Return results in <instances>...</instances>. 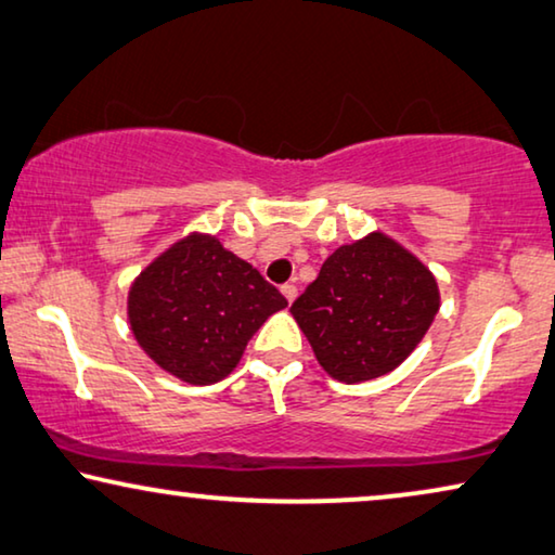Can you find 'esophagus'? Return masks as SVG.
<instances>
[{"instance_id":"1","label":"esophagus","mask_w":555,"mask_h":555,"mask_svg":"<svg viewBox=\"0 0 555 555\" xmlns=\"http://www.w3.org/2000/svg\"><path fill=\"white\" fill-rule=\"evenodd\" d=\"M280 293L285 295V300H287V302H293L295 297H297V287H295V285H291V283H287V285L280 287Z\"/></svg>"}]
</instances>
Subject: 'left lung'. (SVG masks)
Masks as SVG:
<instances>
[{
	"label": "left lung",
	"mask_w": 555,
	"mask_h": 555,
	"mask_svg": "<svg viewBox=\"0 0 555 555\" xmlns=\"http://www.w3.org/2000/svg\"><path fill=\"white\" fill-rule=\"evenodd\" d=\"M438 310L436 275L380 230L337 247L291 308L320 367L348 385L396 371Z\"/></svg>",
	"instance_id": "left-lung-1"
}]
</instances>
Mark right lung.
Segmentation results:
<instances>
[{"instance_id": "obj_1", "label": "right lung", "mask_w": 555, "mask_h": 555, "mask_svg": "<svg viewBox=\"0 0 555 555\" xmlns=\"http://www.w3.org/2000/svg\"><path fill=\"white\" fill-rule=\"evenodd\" d=\"M287 300L210 232H190L159 253L127 293L140 348L165 373L212 385L235 371L247 340Z\"/></svg>"}]
</instances>
